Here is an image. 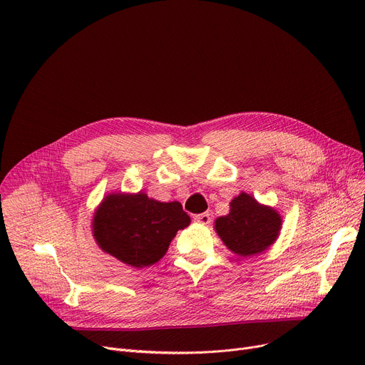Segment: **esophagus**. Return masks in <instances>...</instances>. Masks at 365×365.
Wrapping results in <instances>:
<instances>
[{
    "mask_svg": "<svg viewBox=\"0 0 365 365\" xmlns=\"http://www.w3.org/2000/svg\"><path fill=\"white\" fill-rule=\"evenodd\" d=\"M194 220L201 223V225H208L210 222H212V217H210L208 213H200V215L194 216Z\"/></svg>",
    "mask_w": 365,
    "mask_h": 365,
    "instance_id": "34e87169",
    "label": "esophagus"
}]
</instances>
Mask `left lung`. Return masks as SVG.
I'll return each instance as SVG.
<instances>
[{
    "label": "left lung",
    "instance_id": "left-lung-1",
    "mask_svg": "<svg viewBox=\"0 0 365 365\" xmlns=\"http://www.w3.org/2000/svg\"><path fill=\"white\" fill-rule=\"evenodd\" d=\"M281 216L272 207L259 204L252 195L241 192L231 201V212L217 217L215 229L223 244L238 256L264 252L278 238Z\"/></svg>",
    "mask_w": 365,
    "mask_h": 365
}]
</instances>
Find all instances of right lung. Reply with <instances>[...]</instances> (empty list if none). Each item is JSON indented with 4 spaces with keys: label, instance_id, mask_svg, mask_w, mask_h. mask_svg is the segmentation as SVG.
<instances>
[{
    "label": "right lung",
    "instance_id": "1",
    "mask_svg": "<svg viewBox=\"0 0 365 365\" xmlns=\"http://www.w3.org/2000/svg\"><path fill=\"white\" fill-rule=\"evenodd\" d=\"M190 217L178 201L160 202L146 194H110L93 217V235L102 250L123 263L145 267L168 250Z\"/></svg>",
    "mask_w": 365,
    "mask_h": 365
}]
</instances>
